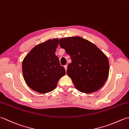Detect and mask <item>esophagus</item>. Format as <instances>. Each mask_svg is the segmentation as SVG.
<instances>
[{"mask_svg":"<svg viewBox=\"0 0 129 129\" xmlns=\"http://www.w3.org/2000/svg\"><path fill=\"white\" fill-rule=\"evenodd\" d=\"M64 68H65V70H66L67 71V67H68V66H67V65H64Z\"/></svg>","mask_w":129,"mask_h":129,"instance_id":"esophagus-1","label":"esophagus"}]
</instances>
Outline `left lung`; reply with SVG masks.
<instances>
[{
    "label": "left lung",
    "instance_id": "obj_1",
    "mask_svg": "<svg viewBox=\"0 0 129 129\" xmlns=\"http://www.w3.org/2000/svg\"><path fill=\"white\" fill-rule=\"evenodd\" d=\"M59 45L71 58L67 73L75 88L86 93L100 89L109 74L107 56L94 44L80 37L62 38Z\"/></svg>",
    "mask_w": 129,
    "mask_h": 129
}]
</instances>
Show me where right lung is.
Segmentation results:
<instances>
[{
  "instance_id": "right-lung-1",
  "label": "right lung",
  "mask_w": 129,
  "mask_h": 129,
  "mask_svg": "<svg viewBox=\"0 0 129 129\" xmlns=\"http://www.w3.org/2000/svg\"><path fill=\"white\" fill-rule=\"evenodd\" d=\"M59 40H47L36 45L24 57L22 72L27 84L41 93H48L56 88L58 80L65 74L55 55Z\"/></svg>"
}]
</instances>
